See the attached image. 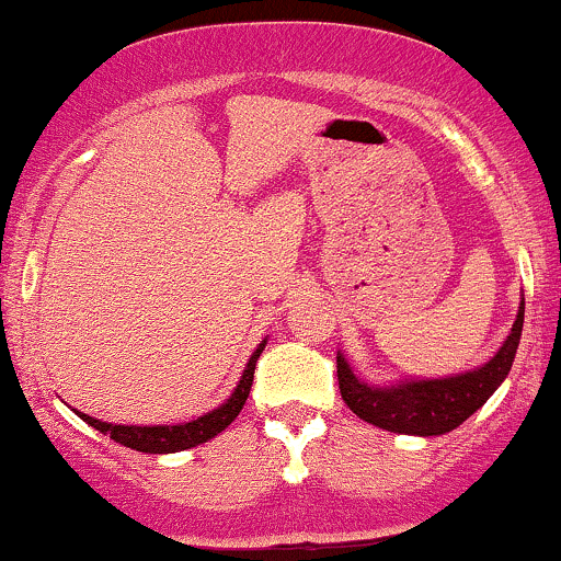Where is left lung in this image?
<instances>
[{
    "instance_id": "obj_1",
    "label": "left lung",
    "mask_w": 561,
    "mask_h": 561,
    "mask_svg": "<svg viewBox=\"0 0 561 561\" xmlns=\"http://www.w3.org/2000/svg\"><path fill=\"white\" fill-rule=\"evenodd\" d=\"M525 300H519L517 319L499 353L489 363L449 379H417L394 387H374L360 381L345 355H336V379L342 400L357 417L374 426L413 436H442L468 421L481 404L507 379L523 334Z\"/></svg>"
}]
</instances>
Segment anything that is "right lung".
Segmentation results:
<instances>
[{
  "label": "right lung",
  "instance_id": "1",
  "mask_svg": "<svg viewBox=\"0 0 561 561\" xmlns=\"http://www.w3.org/2000/svg\"><path fill=\"white\" fill-rule=\"evenodd\" d=\"M263 347H266V340L255 347V353L248 360L245 370H242V379L238 383V389L232 391V397L225 404L211 410V413L195 417L191 423H182V426H117V423H104L96 421V417L78 413L80 421H85L88 426H93L101 434H106L114 438L123 447H130L135 451H146V455H170V451H182L198 447V444L208 442L216 434H221L234 417L240 415L242 404H245L248 394H251V383H253V370H255V360H259Z\"/></svg>",
  "mask_w": 561,
  "mask_h": 561
}]
</instances>
